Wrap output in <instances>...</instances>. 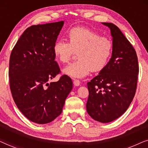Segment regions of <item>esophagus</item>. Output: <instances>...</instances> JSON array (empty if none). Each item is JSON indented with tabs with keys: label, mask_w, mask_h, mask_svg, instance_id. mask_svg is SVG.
Returning <instances> with one entry per match:
<instances>
[{
	"label": "esophagus",
	"mask_w": 148,
	"mask_h": 148,
	"mask_svg": "<svg viewBox=\"0 0 148 148\" xmlns=\"http://www.w3.org/2000/svg\"><path fill=\"white\" fill-rule=\"evenodd\" d=\"M73 84H74L75 86H80L81 82H80V81L78 80V79H74V81H73Z\"/></svg>",
	"instance_id": "obj_1"
}]
</instances>
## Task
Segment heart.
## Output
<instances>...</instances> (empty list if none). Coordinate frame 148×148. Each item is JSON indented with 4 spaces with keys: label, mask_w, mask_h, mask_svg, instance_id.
Returning a JSON list of instances; mask_svg holds the SVG:
<instances>
[{
    "label": "heart",
    "mask_w": 148,
    "mask_h": 148,
    "mask_svg": "<svg viewBox=\"0 0 148 148\" xmlns=\"http://www.w3.org/2000/svg\"><path fill=\"white\" fill-rule=\"evenodd\" d=\"M66 40H57L53 52L56 60L61 63H67L74 52H77L79 59L63 69L64 73L71 77H84L90 70L100 71L107 65L112 55L111 40L86 28H73L68 32Z\"/></svg>",
    "instance_id": "heart-1"
}]
</instances>
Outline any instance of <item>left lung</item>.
Returning a JSON list of instances; mask_svg holds the SVG:
<instances>
[{
  "mask_svg": "<svg viewBox=\"0 0 148 148\" xmlns=\"http://www.w3.org/2000/svg\"><path fill=\"white\" fill-rule=\"evenodd\" d=\"M110 29L113 50L110 61L88 84L87 112L95 121L110 123L129 108L137 89L139 74L136 52L114 24L102 23Z\"/></svg>",
  "mask_w": 148,
  "mask_h": 148,
  "instance_id": "obj_1",
  "label": "left lung"
}]
</instances>
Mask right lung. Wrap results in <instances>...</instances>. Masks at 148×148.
I'll return each mask as SVG.
<instances>
[{
	"instance_id": "obj_1",
	"label": "right lung",
	"mask_w": 148,
	"mask_h": 148,
	"mask_svg": "<svg viewBox=\"0 0 148 148\" xmlns=\"http://www.w3.org/2000/svg\"><path fill=\"white\" fill-rule=\"evenodd\" d=\"M63 24L61 21L27 27L10 56L9 84L14 102L26 118L38 124L52 122L61 114L73 88L66 75L48 83L60 73L53 46Z\"/></svg>"
}]
</instances>
